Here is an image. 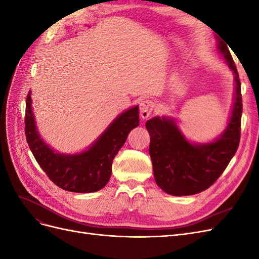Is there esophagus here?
Listing matches in <instances>:
<instances>
[{
	"mask_svg": "<svg viewBox=\"0 0 259 259\" xmlns=\"http://www.w3.org/2000/svg\"><path fill=\"white\" fill-rule=\"evenodd\" d=\"M153 110H154V103L152 100H148V99L144 100L139 106L140 116H142V119L144 120H147L148 117L152 114Z\"/></svg>",
	"mask_w": 259,
	"mask_h": 259,
	"instance_id": "esophagus-1",
	"label": "esophagus"
}]
</instances>
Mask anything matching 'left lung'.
<instances>
[{"label": "left lung", "instance_id": "left-lung-1", "mask_svg": "<svg viewBox=\"0 0 259 259\" xmlns=\"http://www.w3.org/2000/svg\"><path fill=\"white\" fill-rule=\"evenodd\" d=\"M217 51L234 75L233 103L221 134L209 142L197 143L184 134L173 116L156 115L146 122L155 183L167 194L182 197L206 190L237 152L241 134V83L228 46L219 38Z\"/></svg>", "mask_w": 259, "mask_h": 259}]
</instances>
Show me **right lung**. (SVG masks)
<instances>
[{"instance_id": "obj_1", "label": "right lung", "mask_w": 259, "mask_h": 259, "mask_svg": "<svg viewBox=\"0 0 259 259\" xmlns=\"http://www.w3.org/2000/svg\"><path fill=\"white\" fill-rule=\"evenodd\" d=\"M26 137L36 162L52 182L66 191L96 192L107 185L111 176L112 161L132 130L139 125L138 106L117 115L90 147L75 153L55 150L38 133L31 99L26 103Z\"/></svg>"}]
</instances>
